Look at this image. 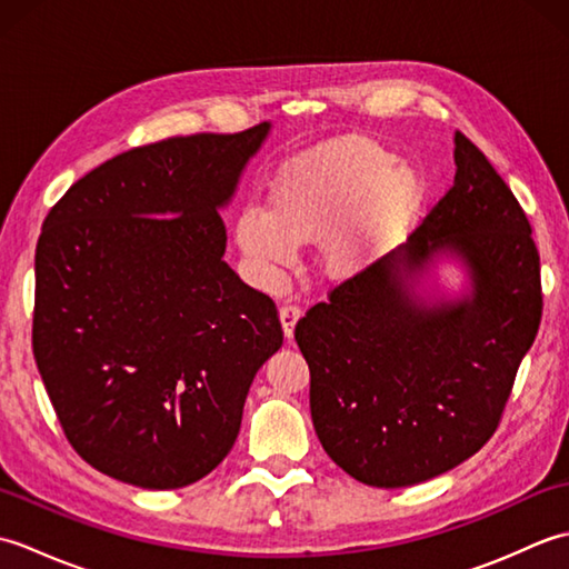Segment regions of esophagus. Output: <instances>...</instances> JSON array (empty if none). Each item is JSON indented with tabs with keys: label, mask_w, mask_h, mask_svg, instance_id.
<instances>
[{
	"label": "esophagus",
	"mask_w": 569,
	"mask_h": 569,
	"mask_svg": "<svg viewBox=\"0 0 569 569\" xmlns=\"http://www.w3.org/2000/svg\"><path fill=\"white\" fill-rule=\"evenodd\" d=\"M300 316H303V310L293 303H286V306H281V310H278V318H281V325H283V335L288 337V340L293 337L296 322L300 320Z\"/></svg>",
	"instance_id": "34e87169"
}]
</instances>
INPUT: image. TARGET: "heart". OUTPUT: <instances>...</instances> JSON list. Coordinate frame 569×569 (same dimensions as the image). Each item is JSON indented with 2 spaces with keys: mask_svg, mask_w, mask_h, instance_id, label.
Listing matches in <instances>:
<instances>
[{
  "mask_svg": "<svg viewBox=\"0 0 569 569\" xmlns=\"http://www.w3.org/2000/svg\"><path fill=\"white\" fill-rule=\"evenodd\" d=\"M420 202V180L396 156L367 139L312 149L278 171L269 208L249 202L237 214L234 239L263 278L322 241L325 271L352 276L377 253Z\"/></svg>",
  "mask_w": 569,
  "mask_h": 569,
  "instance_id": "b5f03b06",
  "label": "heart"
}]
</instances>
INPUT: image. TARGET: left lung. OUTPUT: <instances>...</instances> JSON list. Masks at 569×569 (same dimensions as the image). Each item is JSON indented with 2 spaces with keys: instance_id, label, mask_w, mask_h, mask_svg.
<instances>
[{
  "instance_id": "8db88e82",
  "label": "left lung",
  "mask_w": 569,
  "mask_h": 569,
  "mask_svg": "<svg viewBox=\"0 0 569 569\" xmlns=\"http://www.w3.org/2000/svg\"><path fill=\"white\" fill-rule=\"evenodd\" d=\"M455 166L452 188L406 244L296 325L312 426L332 462L369 487H413L479 452L538 335L540 257L528 217L462 131ZM440 252L463 261L467 297L417 293Z\"/></svg>"
}]
</instances>
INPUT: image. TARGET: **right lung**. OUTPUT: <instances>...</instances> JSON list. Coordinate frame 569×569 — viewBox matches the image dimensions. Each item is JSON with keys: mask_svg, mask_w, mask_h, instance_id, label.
<instances>
[{"mask_svg": "<svg viewBox=\"0 0 569 569\" xmlns=\"http://www.w3.org/2000/svg\"><path fill=\"white\" fill-rule=\"evenodd\" d=\"M173 137L114 156L48 212L33 357L68 442L102 475L180 489L222 462L278 310L229 269L220 210L269 137Z\"/></svg>", "mask_w": 569, "mask_h": 569, "instance_id": "obj_1", "label": "right lung"}]
</instances>
